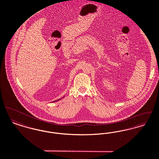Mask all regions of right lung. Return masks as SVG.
<instances>
[{
    "label": "right lung",
    "mask_w": 159,
    "mask_h": 159,
    "mask_svg": "<svg viewBox=\"0 0 159 159\" xmlns=\"http://www.w3.org/2000/svg\"><path fill=\"white\" fill-rule=\"evenodd\" d=\"M60 99H59V100H60ZM57 100H55V101H54V102H56V101H57Z\"/></svg>",
    "instance_id": "add662e5"
}]
</instances>
